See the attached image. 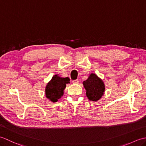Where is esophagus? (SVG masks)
I'll list each match as a JSON object with an SVG mask.
<instances>
[{"instance_id": "obj_1", "label": "esophagus", "mask_w": 146, "mask_h": 146, "mask_svg": "<svg viewBox=\"0 0 146 146\" xmlns=\"http://www.w3.org/2000/svg\"><path fill=\"white\" fill-rule=\"evenodd\" d=\"M72 82H73V84H76V83H78L79 82V81H78V79H76V80H73V81Z\"/></svg>"}]
</instances>
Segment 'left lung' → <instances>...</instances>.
<instances>
[{"label": "left lung", "mask_w": 146, "mask_h": 146, "mask_svg": "<svg viewBox=\"0 0 146 146\" xmlns=\"http://www.w3.org/2000/svg\"><path fill=\"white\" fill-rule=\"evenodd\" d=\"M83 85L86 90V97L90 100L97 102L104 94V82L95 73H91L88 79L83 82Z\"/></svg>", "instance_id": "8db88e82"}]
</instances>
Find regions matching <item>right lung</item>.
<instances>
[{"mask_svg": "<svg viewBox=\"0 0 146 146\" xmlns=\"http://www.w3.org/2000/svg\"><path fill=\"white\" fill-rule=\"evenodd\" d=\"M70 83V78L68 77L63 78L55 75L52 77L46 86V97L52 102H56L64 94V90L66 84Z\"/></svg>", "mask_w": 146, "mask_h": 146, "instance_id": "add662e5", "label": "right lung"}]
</instances>
